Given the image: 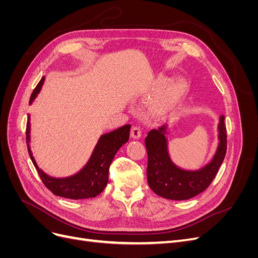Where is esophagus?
Here are the masks:
<instances>
[{
	"instance_id": "34e87169",
	"label": "esophagus",
	"mask_w": 258,
	"mask_h": 258,
	"mask_svg": "<svg viewBox=\"0 0 258 258\" xmlns=\"http://www.w3.org/2000/svg\"><path fill=\"white\" fill-rule=\"evenodd\" d=\"M131 137L134 138L135 140H138L141 138V129L139 127H134L131 129Z\"/></svg>"
}]
</instances>
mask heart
Returning a JSON list of instances; mask_svg holds the SVG:
<instances>
[{
	"label": "heart",
	"mask_w": 258,
	"mask_h": 258,
	"mask_svg": "<svg viewBox=\"0 0 258 258\" xmlns=\"http://www.w3.org/2000/svg\"><path fill=\"white\" fill-rule=\"evenodd\" d=\"M168 77H159V79L155 82L152 87L148 89L146 92V97H151L155 93L160 91L165 86L169 83ZM188 89V83L185 79H178L173 82L169 87L163 91L161 95L156 99L152 103L151 110L155 115H166L170 113L178 103V101L184 96V93Z\"/></svg>",
	"instance_id": "b5f03b06"
}]
</instances>
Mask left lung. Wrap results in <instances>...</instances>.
Masks as SVG:
<instances>
[{
	"mask_svg": "<svg viewBox=\"0 0 258 258\" xmlns=\"http://www.w3.org/2000/svg\"><path fill=\"white\" fill-rule=\"evenodd\" d=\"M225 116L218 117L217 146L211 159L199 169L177 166L169 153V136L175 122L148 132L145 145L148 155L147 182L158 196L170 200H187L206 190L213 181L227 150Z\"/></svg>",
	"mask_w": 258,
	"mask_h": 258,
	"instance_id": "obj_1",
	"label": "left lung"
}]
</instances>
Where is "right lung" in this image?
<instances>
[{
    "label": "right lung",
    "mask_w": 258,
    "mask_h": 258,
    "mask_svg": "<svg viewBox=\"0 0 258 258\" xmlns=\"http://www.w3.org/2000/svg\"><path fill=\"white\" fill-rule=\"evenodd\" d=\"M45 82V76L42 77L30 98V105L41 92ZM30 114H28L27 122V144L30 158L36 168L38 175L43 181L44 185L56 196L68 199H89L95 198L102 192L108 182V170L119 148L129 141L130 124H126L108 134L102 135L93 148L88 161L86 165L73 175L66 177H54L38 167L32 151H31V122Z\"/></svg>",
    "instance_id": "right-lung-1"
}]
</instances>
